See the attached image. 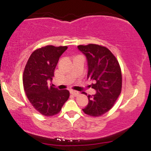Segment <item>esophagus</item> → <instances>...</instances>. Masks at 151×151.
<instances>
[{
  "mask_svg": "<svg viewBox=\"0 0 151 151\" xmlns=\"http://www.w3.org/2000/svg\"><path fill=\"white\" fill-rule=\"evenodd\" d=\"M70 93L72 95L74 96V97H77V96H78L79 94V92H77V91H75V90H71Z\"/></svg>",
  "mask_w": 151,
  "mask_h": 151,
  "instance_id": "obj_1",
  "label": "esophagus"
}]
</instances>
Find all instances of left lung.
<instances>
[{"label":"left lung","instance_id":"8db88e82","mask_svg":"<svg viewBox=\"0 0 151 151\" xmlns=\"http://www.w3.org/2000/svg\"><path fill=\"white\" fill-rule=\"evenodd\" d=\"M88 63L87 79H92V88L97 91L88 95L89 102L83 112L92 117H100L113 107L122 89V73L116 57L105 46L89 44L79 45Z\"/></svg>","mask_w":151,"mask_h":151}]
</instances>
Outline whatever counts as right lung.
<instances>
[{
    "label": "right lung",
    "instance_id": "right-lung-1",
    "mask_svg": "<svg viewBox=\"0 0 151 151\" xmlns=\"http://www.w3.org/2000/svg\"><path fill=\"white\" fill-rule=\"evenodd\" d=\"M67 46L48 45L31 54L23 74L24 91L29 102L42 115L50 117L59 113L69 97L67 89L59 90L48 86L51 81L59 57Z\"/></svg>",
    "mask_w": 151,
    "mask_h": 151
}]
</instances>
